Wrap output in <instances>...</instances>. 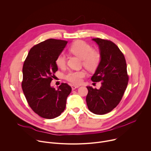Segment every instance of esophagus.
<instances>
[{
  "label": "esophagus",
  "mask_w": 151,
  "mask_h": 151,
  "mask_svg": "<svg viewBox=\"0 0 151 151\" xmlns=\"http://www.w3.org/2000/svg\"><path fill=\"white\" fill-rule=\"evenodd\" d=\"M71 87H72V89L73 90H75L76 88H78V87H79V86L75 85H72Z\"/></svg>",
  "instance_id": "1"
}]
</instances>
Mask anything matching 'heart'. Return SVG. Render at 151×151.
I'll list each match as a JSON object with an SVG mask.
<instances>
[{
    "instance_id": "obj_1",
    "label": "heart",
    "mask_w": 151,
    "mask_h": 151,
    "mask_svg": "<svg viewBox=\"0 0 151 151\" xmlns=\"http://www.w3.org/2000/svg\"><path fill=\"white\" fill-rule=\"evenodd\" d=\"M69 51L75 55L82 59L83 66L90 71L94 70L98 66L100 61V54L93 51L92 47L82 40L75 41L69 48ZM55 64L58 68L63 69L66 66V58L63 54H60L55 59ZM85 72L83 70L70 71L66 76L65 78L70 82L79 84L85 76Z\"/></svg>"
}]
</instances>
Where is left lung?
<instances>
[{"label": "left lung", "mask_w": 151, "mask_h": 151, "mask_svg": "<svg viewBox=\"0 0 151 151\" xmlns=\"http://www.w3.org/2000/svg\"><path fill=\"white\" fill-rule=\"evenodd\" d=\"M99 46L100 61L91 79L101 81L100 89L87 86L86 97L88 109L96 115L110 112L120 102L128 81L124 54L111 40L92 39Z\"/></svg>", "instance_id": "left-lung-1"}]
</instances>
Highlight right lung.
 <instances>
[{
  "label": "right lung",
  "instance_id": "right-lung-1",
  "mask_svg": "<svg viewBox=\"0 0 151 151\" xmlns=\"http://www.w3.org/2000/svg\"><path fill=\"white\" fill-rule=\"evenodd\" d=\"M68 42L49 39L33 47L23 67L22 89L32 109L40 116L53 119L66 107L72 88L62 83L56 90L51 82L58 70L55 59Z\"/></svg>",
  "mask_w": 151,
  "mask_h": 151
}]
</instances>
